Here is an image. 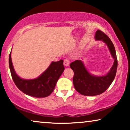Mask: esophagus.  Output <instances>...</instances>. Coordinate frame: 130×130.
Listing matches in <instances>:
<instances>
[{
  "instance_id": "1",
  "label": "esophagus",
  "mask_w": 130,
  "mask_h": 130,
  "mask_svg": "<svg viewBox=\"0 0 130 130\" xmlns=\"http://www.w3.org/2000/svg\"><path fill=\"white\" fill-rule=\"evenodd\" d=\"M70 60H69V59H67V58H66V59H64V65L65 66H69V65H70Z\"/></svg>"
}]
</instances>
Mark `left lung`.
Masks as SVG:
<instances>
[{"instance_id": "1", "label": "left lung", "mask_w": 130, "mask_h": 130, "mask_svg": "<svg viewBox=\"0 0 130 130\" xmlns=\"http://www.w3.org/2000/svg\"><path fill=\"white\" fill-rule=\"evenodd\" d=\"M95 37L96 40L102 41L107 45L114 61L109 72L102 76H96L89 73L81 60H76L70 63V68L74 72L73 82L74 88L76 91L85 96H95L104 93L114 79L118 66L115 49L110 38L100 30H97Z\"/></svg>"}]
</instances>
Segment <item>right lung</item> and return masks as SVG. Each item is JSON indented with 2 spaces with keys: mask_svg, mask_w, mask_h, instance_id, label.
I'll return each instance as SVG.
<instances>
[{
  "mask_svg": "<svg viewBox=\"0 0 130 130\" xmlns=\"http://www.w3.org/2000/svg\"><path fill=\"white\" fill-rule=\"evenodd\" d=\"M9 65L12 79L19 90L26 95L35 98H45L54 90L58 79L64 70L63 60L53 61L45 72L34 79H24L19 77L14 70L11 59L9 57Z\"/></svg>",
  "mask_w": 130,
  "mask_h": 130,
  "instance_id": "1",
  "label": "right lung"
}]
</instances>
